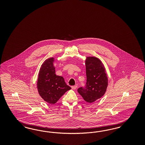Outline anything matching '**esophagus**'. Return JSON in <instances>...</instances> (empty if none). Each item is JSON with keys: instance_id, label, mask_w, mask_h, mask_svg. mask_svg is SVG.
I'll return each instance as SVG.
<instances>
[{"instance_id": "obj_1", "label": "esophagus", "mask_w": 145, "mask_h": 145, "mask_svg": "<svg viewBox=\"0 0 145 145\" xmlns=\"http://www.w3.org/2000/svg\"><path fill=\"white\" fill-rule=\"evenodd\" d=\"M77 87H78V86H72L71 87V88H72V89H73V90H75L76 88H77Z\"/></svg>"}]
</instances>
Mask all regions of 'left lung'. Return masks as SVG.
<instances>
[{"label":"left lung","mask_w":145,"mask_h":145,"mask_svg":"<svg viewBox=\"0 0 145 145\" xmlns=\"http://www.w3.org/2000/svg\"><path fill=\"white\" fill-rule=\"evenodd\" d=\"M87 83L86 87H80L78 91L85 101L92 103L105 93L108 78L102 61L96 57H87L86 60Z\"/></svg>","instance_id":"obj_1"}]
</instances>
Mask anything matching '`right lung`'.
I'll return each instance as SVG.
<instances>
[{"mask_svg": "<svg viewBox=\"0 0 145 145\" xmlns=\"http://www.w3.org/2000/svg\"><path fill=\"white\" fill-rule=\"evenodd\" d=\"M55 58L45 60L40 69L37 80V89L40 97L50 104H54L71 88L66 84L61 76L55 74Z\"/></svg>", "mask_w": 145, "mask_h": 145, "instance_id": "right-lung-1", "label": "right lung"}]
</instances>
